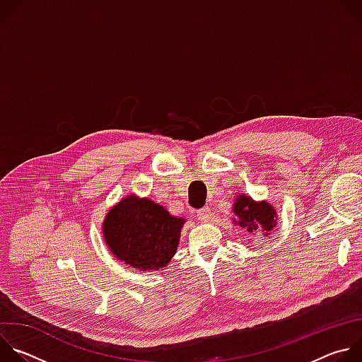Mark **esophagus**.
<instances>
[{"label":"esophagus","mask_w":362,"mask_h":362,"mask_svg":"<svg viewBox=\"0 0 362 362\" xmlns=\"http://www.w3.org/2000/svg\"><path fill=\"white\" fill-rule=\"evenodd\" d=\"M197 218L202 221V222H208L211 221L212 218V212L209 208H202L197 211Z\"/></svg>","instance_id":"34e87169"}]
</instances>
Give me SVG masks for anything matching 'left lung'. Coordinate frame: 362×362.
Segmentation results:
<instances>
[{"label":"left lung","instance_id":"8db88e82","mask_svg":"<svg viewBox=\"0 0 362 362\" xmlns=\"http://www.w3.org/2000/svg\"><path fill=\"white\" fill-rule=\"evenodd\" d=\"M233 212L238 216V223L240 228H246L247 232H253L257 228H262L265 232H269L275 228V209L267 202H253L249 196H238ZM268 233H265L267 236Z\"/></svg>","mask_w":362,"mask_h":362}]
</instances>
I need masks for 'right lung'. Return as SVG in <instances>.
Masks as SVG:
<instances>
[{
	"label": "right lung",
	"instance_id": "right-lung-1",
	"mask_svg": "<svg viewBox=\"0 0 362 362\" xmlns=\"http://www.w3.org/2000/svg\"><path fill=\"white\" fill-rule=\"evenodd\" d=\"M183 223L163 206L132 194L107 214L103 233L120 261L141 271L162 269L176 252Z\"/></svg>",
	"mask_w": 362,
	"mask_h": 362
}]
</instances>
